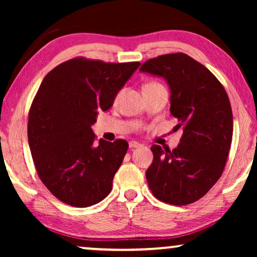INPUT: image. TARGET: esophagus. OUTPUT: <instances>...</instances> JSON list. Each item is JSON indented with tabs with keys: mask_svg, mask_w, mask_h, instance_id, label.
<instances>
[{
	"mask_svg": "<svg viewBox=\"0 0 257 257\" xmlns=\"http://www.w3.org/2000/svg\"><path fill=\"white\" fill-rule=\"evenodd\" d=\"M128 146H130V149L133 150V149H138V147L142 146V144L138 143V142H135V140H132V142H130Z\"/></svg>",
	"mask_w": 257,
	"mask_h": 257,
	"instance_id": "34e87169",
	"label": "esophagus"
}]
</instances>
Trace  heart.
<instances>
[{
	"mask_svg": "<svg viewBox=\"0 0 257 257\" xmlns=\"http://www.w3.org/2000/svg\"><path fill=\"white\" fill-rule=\"evenodd\" d=\"M157 85H161L158 82H149L147 84H145V86H144V89H146V87H152V86H157Z\"/></svg>",
	"mask_w": 257,
	"mask_h": 257,
	"instance_id": "1",
	"label": "heart"
}]
</instances>
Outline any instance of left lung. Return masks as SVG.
<instances>
[{
    "label": "left lung",
    "mask_w": 257,
    "mask_h": 257,
    "mask_svg": "<svg viewBox=\"0 0 257 257\" xmlns=\"http://www.w3.org/2000/svg\"><path fill=\"white\" fill-rule=\"evenodd\" d=\"M140 71L161 76L171 89V114L182 130L177 149L153 145L146 179L158 200L184 206L201 199L219 180L233 138V112L219 79L182 52L151 58Z\"/></svg>",
    "instance_id": "left-lung-1"
}]
</instances>
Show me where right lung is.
<instances>
[{
    "label": "right lung",
    "instance_id": "obj_1",
    "mask_svg": "<svg viewBox=\"0 0 257 257\" xmlns=\"http://www.w3.org/2000/svg\"><path fill=\"white\" fill-rule=\"evenodd\" d=\"M139 65L76 57L44 77L29 110L28 140L38 177L66 205L84 208L110 194L128 144L96 143L91 125Z\"/></svg>",
    "mask_w": 257,
    "mask_h": 257
}]
</instances>
